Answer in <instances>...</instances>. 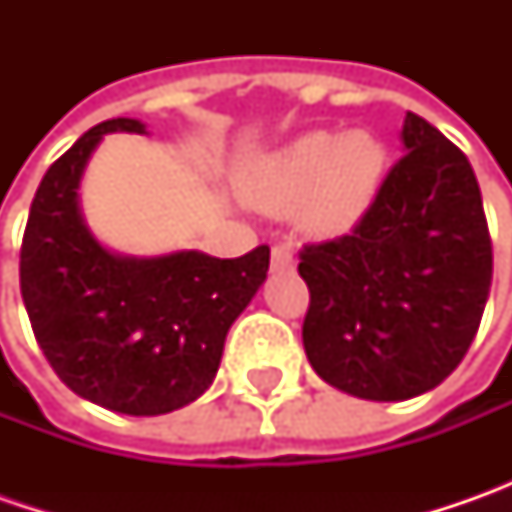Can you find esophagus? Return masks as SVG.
Wrapping results in <instances>:
<instances>
[{
    "instance_id": "esophagus-1",
    "label": "esophagus",
    "mask_w": 512,
    "mask_h": 512,
    "mask_svg": "<svg viewBox=\"0 0 512 512\" xmlns=\"http://www.w3.org/2000/svg\"><path fill=\"white\" fill-rule=\"evenodd\" d=\"M270 265H273V270H287V267H293V247L285 245V242L273 245V250H270Z\"/></svg>"
}]
</instances>
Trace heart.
I'll list each match as a JSON object with an SVG mask.
<instances>
[{
  "label": "heart",
  "instance_id": "1",
  "mask_svg": "<svg viewBox=\"0 0 512 512\" xmlns=\"http://www.w3.org/2000/svg\"><path fill=\"white\" fill-rule=\"evenodd\" d=\"M384 162V145L364 130L347 136L313 130L265 159L247 193L256 205L276 213L302 207L307 230L339 236L376 199Z\"/></svg>",
  "mask_w": 512,
  "mask_h": 512
}]
</instances>
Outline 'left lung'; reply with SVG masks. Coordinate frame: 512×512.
<instances>
[{
    "instance_id": "1",
    "label": "left lung",
    "mask_w": 512,
    "mask_h": 512,
    "mask_svg": "<svg viewBox=\"0 0 512 512\" xmlns=\"http://www.w3.org/2000/svg\"><path fill=\"white\" fill-rule=\"evenodd\" d=\"M402 159L347 236L305 245L302 342L327 384L402 402L442 384L482 322L493 242L467 156L407 113Z\"/></svg>"
}]
</instances>
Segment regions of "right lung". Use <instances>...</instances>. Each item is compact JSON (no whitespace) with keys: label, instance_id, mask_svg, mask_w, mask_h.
Listing matches in <instances>:
<instances>
[{"label":"right lung","instance_id":"add662e5","mask_svg":"<svg viewBox=\"0 0 512 512\" xmlns=\"http://www.w3.org/2000/svg\"><path fill=\"white\" fill-rule=\"evenodd\" d=\"M113 130L145 133V125L108 119L45 173L22 236L19 287L36 342L76 396L159 416L213 384L227 330L265 282L270 247L239 259L108 253L82 222L76 190L93 148Z\"/></svg>","mask_w":512,"mask_h":512}]
</instances>
